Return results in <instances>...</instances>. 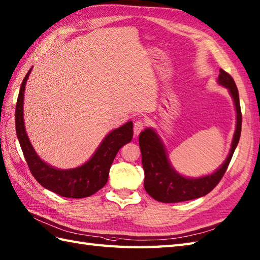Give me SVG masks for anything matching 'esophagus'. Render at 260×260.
Returning <instances> with one entry per match:
<instances>
[{
  "label": "esophagus",
  "instance_id": "1",
  "mask_svg": "<svg viewBox=\"0 0 260 260\" xmlns=\"http://www.w3.org/2000/svg\"><path fill=\"white\" fill-rule=\"evenodd\" d=\"M145 125H146V123L143 122L142 120H137L136 122L134 123V132H135V135L136 136H138V135H140V132L145 129Z\"/></svg>",
  "mask_w": 260,
  "mask_h": 260
}]
</instances>
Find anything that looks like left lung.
<instances>
[{
    "mask_svg": "<svg viewBox=\"0 0 260 260\" xmlns=\"http://www.w3.org/2000/svg\"><path fill=\"white\" fill-rule=\"evenodd\" d=\"M218 82L228 88L233 96L237 111V124H236L230 153L223 165L216 172L197 179L182 177L170 166L165 147L154 130L148 128L140 134L139 145L142 154V166L145 170V189L148 194L160 203H181V201L192 200L206 196L221 180L228 168L235 149L239 142L243 115L240 110L238 89L233 77L220 69Z\"/></svg>",
    "mask_w": 260,
    "mask_h": 260,
    "instance_id": "left-lung-1",
    "label": "left lung"
}]
</instances>
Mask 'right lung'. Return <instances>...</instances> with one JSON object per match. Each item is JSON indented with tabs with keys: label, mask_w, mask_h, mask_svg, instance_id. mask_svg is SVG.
Wrapping results in <instances>:
<instances>
[{
	"label": "right lung",
	"mask_w": 260,
	"mask_h": 260,
	"mask_svg": "<svg viewBox=\"0 0 260 260\" xmlns=\"http://www.w3.org/2000/svg\"><path fill=\"white\" fill-rule=\"evenodd\" d=\"M21 84L15 106V130L21 149L31 174L42 187L67 198H85L105 187L109 171L121 147L131 141L134 136L132 122L129 121L111 131L101 142L92 158L83 166L74 169L59 170L47 165L38 157L26 136L23 122V96L28 74Z\"/></svg>",
	"instance_id": "obj_1"
}]
</instances>
